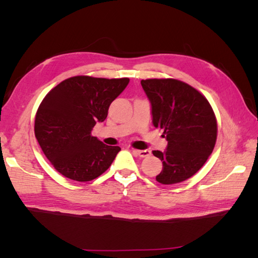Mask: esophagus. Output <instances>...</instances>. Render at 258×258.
<instances>
[{"label":"esophagus","instance_id":"obj_1","mask_svg":"<svg viewBox=\"0 0 258 258\" xmlns=\"http://www.w3.org/2000/svg\"><path fill=\"white\" fill-rule=\"evenodd\" d=\"M133 153L135 155H138L140 157H147V156L151 155L150 150H134Z\"/></svg>","mask_w":258,"mask_h":258}]
</instances>
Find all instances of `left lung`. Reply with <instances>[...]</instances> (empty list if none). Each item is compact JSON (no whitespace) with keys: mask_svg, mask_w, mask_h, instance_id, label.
Segmentation results:
<instances>
[{"mask_svg":"<svg viewBox=\"0 0 258 258\" xmlns=\"http://www.w3.org/2000/svg\"><path fill=\"white\" fill-rule=\"evenodd\" d=\"M151 103L152 123L162 128L166 151H153L163 163L161 184L183 182L200 171L216 143L217 123L211 104L194 87L174 79L142 80Z\"/></svg>","mask_w":258,"mask_h":258,"instance_id":"8db88e82","label":"left lung"}]
</instances>
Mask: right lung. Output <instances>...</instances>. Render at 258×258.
Instances as JSON below:
<instances>
[{
	"instance_id": "add662e5",
	"label": "right lung",
	"mask_w": 258,
	"mask_h": 258,
	"mask_svg": "<svg viewBox=\"0 0 258 258\" xmlns=\"http://www.w3.org/2000/svg\"><path fill=\"white\" fill-rule=\"evenodd\" d=\"M130 79L74 76L47 93L38 106L34 132L47 160L58 173L89 182L111 166L120 151L105 145L91 132L105 120L111 103Z\"/></svg>"
}]
</instances>
